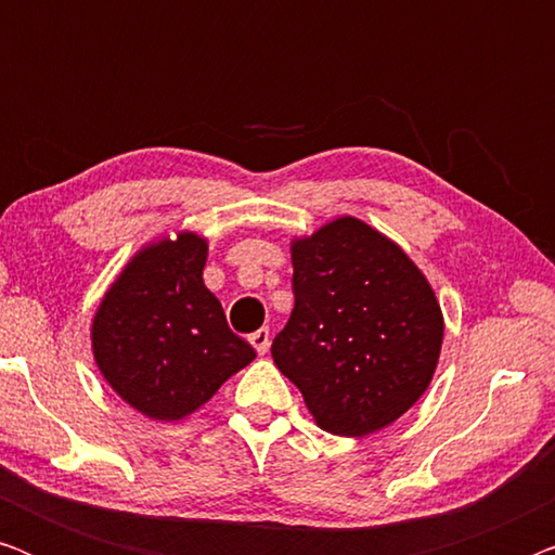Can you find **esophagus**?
<instances>
[{"mask_svg": "<svg viewBox=\"0 0 555 555\" xmlns=\"http://www.w3.org/2000/svg\"><path fill=\"white\" fill-rule=\"evenodd\" d=\"M249 344L255 346V351H257V353L264 356V353H268V348H270V331H268V328L255 331L253 336H249Z\"/></svg>", "mask_w": 555, "mask_h": 555, "instance_id": "34e87169", "label": "esophagus"}]
</instances>
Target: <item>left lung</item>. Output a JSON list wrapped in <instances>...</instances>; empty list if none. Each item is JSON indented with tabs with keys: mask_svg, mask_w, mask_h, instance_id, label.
<instances>
[{
	"mask_svg": "<svg viewBox=\"0 0 555 555\" xmlns=\"http://www.w3.org/2000/svg\"><path fill=\"white\" fill-rule=\"evenodd\" d=\"M291 321L272 340L318 427L366 437L427 391L442 351L435 291L404 249L356 217L293 242Z\"/></svg>",
	"mask_w": 555,
	"mask_h": 555,
	"instance_id": "1",
	"label": "left lung"
}]
</instances>
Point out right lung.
I'll return each mask as SVG.
<instances>
[{
	"mask_svg": "<svg viewBox=\"0 0 555 555\" xmlns=\"http://www.w3.org/2000/svg\"><path fill=\"white\" fill-rule=\"evenodd\" d=\"M207 240L181 232L143 247L98 306L93 356L105 382L149 420H184L255 359L202 280Z\"/></svg>",
	"mask_w": 555,
	"mask_h": 555,
	"instance_id": "1",
	"label": "right lung"
}]
</instances>
